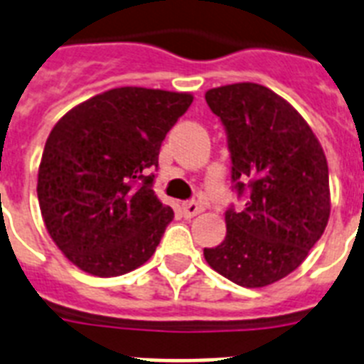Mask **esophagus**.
<instances>
[{"label":"esophagus","mask_w":364,"mask_h":364,"mask_svg":"<svg viewBox=\"0 0 364 364\" xmlns=\"http://www.w3.org/2000/svg\"><path fill=\"white\" fill-rule=\"evenodd\" d=\"M181 213L185 218H192L196 217L198 213H202V205L196 202H185L181 205Z\"/></svg>","instance_id":"34e87169"}]
</instances>
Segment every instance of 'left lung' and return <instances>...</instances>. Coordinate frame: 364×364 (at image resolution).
I'll use <instances>...</instances> for the list:
<instances>
[{"mask_svg": "<svg viewBox=\"0 0 364 364\" xmlns=\"http://www.w3.org/2000/svg\"><path fill=\"white\" fill-rule=\"evenodd\" d=\"M205 100L228 132L235 187L250 196L243 211L226 213V237L203 256L235 284L264 288L299 267L326 230V153L303 115L265 85H220Z\"/></svg>", "mask_w": 364, "mask_h": 364, "instance_id": "obj_1", "label": "left lung"}]
</instances>
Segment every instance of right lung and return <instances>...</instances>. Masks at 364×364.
Returning <instances> with one entry per match:
<instances>
[{
	"label": "right lung",
	"instance_id": "obj_1",
	"mask_svg": "<svg viewBox=\"0 0 364 364\" xmlns=\"http://www.w3.org/2000/svg\"><path fill=\"white\" fill-rule=\"evenodd\" d=\"M192 99L115 87L55 123L38 164L37 196L50 237L76 267L108 279L151 258L173 211L156 198L147 173Z\"/></svg>",
	"mask_w": 364,
	"mask_h": 364
}]
</instances>
